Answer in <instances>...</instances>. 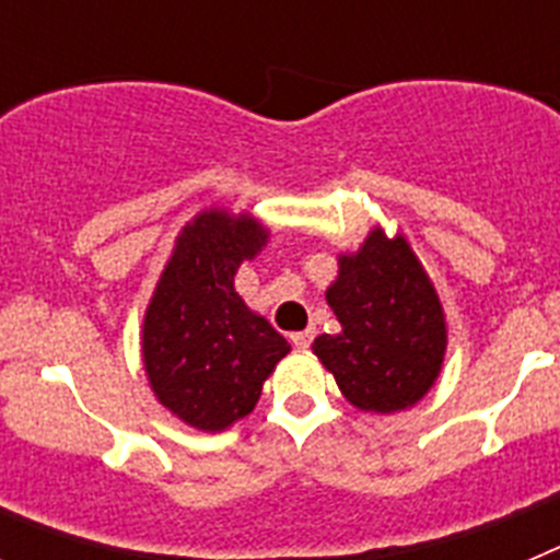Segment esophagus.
Instances as JSON below:
<instances>
[{"mask_svg": "<svg viewBox=\"0 0 560 560\" xmlns=\"http://www.w3.org/2000/svg\"><path fill=\"white\" fill-rule=\"evenodd\" d=\"M311 339H314V334H311V330H300V334H291V341H294V348H300V350L308 348Z\"/></svg>", "mask_w": 560, "mask_h": 560, "instance_id": "1", "label": "esophagus"}]
</instances>
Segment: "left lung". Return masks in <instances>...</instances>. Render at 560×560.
<instances>
[{
  "instance_id": "1",
  "label": "left lung",
  "mask_w": 560,
  "mask_h": 560,
  "mask_svg": "<svg viewBox=\"0 0 560 560\" xmlns=\"http://www.w3.org/2000/svg\"><path fill=\"white\" fill-rule=\"evenodd\" d=\"M325 300L341 330L316 336L311 350L355 409L393 415L434 387L446 359V314L407 237L373 226L359 249L339 255Z\"/></svg>"
}]
</instances>
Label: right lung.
<instances>
[{"label":"right lung","mask_w":560,"mask_h":560,"mask_svg":"<svg viewBox=\"0 0 560 560\" xmlns=\"http://www.w3.org/2000/svg\"><path fill=\"white\" fill-rule=\"evenodd\" d=\"M269 241L252 212L201 210L176 235L142 319L148 384L171 415L224 432L255 409L291 345L235 291V275Z\"/></svg>","instance_id":"right-lung-1"}]
</instances>
